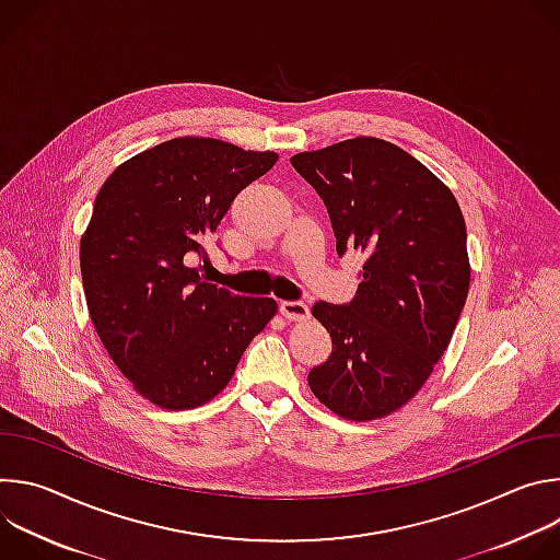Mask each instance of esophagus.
<instances>
[{"mask_svg": "<svg viewBox=\"0 0 560 560\" xmlns=\"http://www.w3.org/2000/svg\"><path fill=\"white\" fill-rule=\"evenodd\" d=\"M279 310L288 318V322H305V318L310 316V307L303 301H281Z\"/></svg>", "mask_w": 560, "mask_h": 560, "instance_id": "esophagus-1", "label": "esophagus"}]
</instances>
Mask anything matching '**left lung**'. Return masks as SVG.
<instances>
[{
	"label": "left lung",
	"instance_id": "obj_1",
	"mask_svg": "<svg viewBox=\"0 0 560 560\" xmlns=\"http://www.w3.org/2000/svg\"><path fill=\"white\" fill-rule=\"evenodd\" d=\"M290 162L324 199L337 255H365L350 303L312 305L332 354L310 370V389L343 419L387 417L423 387L465 305L460 208L421 162L383 139L357 137Z\"/></svg>",
	"mask_w": 560,
	"mask_h": 560
}]
</instances>
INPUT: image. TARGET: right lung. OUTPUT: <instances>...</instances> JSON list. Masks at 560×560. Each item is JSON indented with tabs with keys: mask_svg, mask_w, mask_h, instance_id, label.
<instances>
[{
	"mask_svg": "<svg viewBox=\"0 0 560 560\" xmlns=\"http://www.w3.org/2000/svg\"><path fill=\"white\" fill-rule=\"evenodd\" d=\"M277 164L275 152L179 137L121 164L102 186L79 248L93 326L150 404L197 408L234 374L277 301L206 283L195 259L234 197Z\"/></svg>",
	"mask_w": 560,
	"mask_h": 560,
	"instance_id": "right-lung-1",
	"label": "right lung"
}]
</instances>
